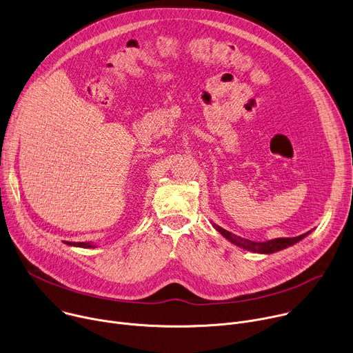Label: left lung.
Returning a JSON list of instances; mask_svg holds the SVG:
<instances>
[{
  "label": "left lung",
  "instance_id": "1",
  "mask_svg": "<svg viewBox=\"0 0 353 353\" xmlns=\"http://www.w3.org/2000/svg\"><path fill=\"white\" fill-rule=\"evenodd\" d=\"M211 223L230 243L236 244L237 247H240L243 250L251 251V253H259V254H272V253H276V251L288 248V247L296 244L297 241L303 240L306 236H309L312 233V230H310V232H307L305 234H300V236H296V237H278V239H272V240H267V241H253V240H248V239H243V237H240L237 234H233V233L225 230L223 228L218 226L214 222H211Z\"/></svg>",
  "mask_w": 353,
  "mask_h": 353
}]
</instances>
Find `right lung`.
I'll return each mask as SVG.
<instances>
[{
    "label": "right lung",
    "mask_w": 353,
    "mask_h": 353,
    "mask_svg": "<svg viewBox=\"0 0 353 353\" xmlns=\"http://www.w3.org/2000/svg\"><path fill=\"white\" fill-rule=\"evenodd\" d=\"M65 244H68V245H71V247H82V248H94V247H96L94 244L88 243V241H85V243H72V241H65Z\"/></svg>",
    "instance_id": "1"
}]
</instances>
